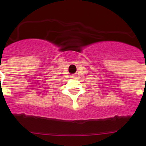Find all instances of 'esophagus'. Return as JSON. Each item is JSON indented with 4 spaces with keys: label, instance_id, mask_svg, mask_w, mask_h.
<instances>
[{
    "label": "esophagus",
    "instance_id": "obj_1",
    "mask_svg": "<svg viewBox=\"0 0 146 146\" xmlns=\"http://www.w3.org/2000/svg\"><path fill=\"white\" fill-rule=\"evenodd\" d=\"M71 77H72V78H74V77H75V76H72Z\"/></svg>",
    "mask_w": 146,
    "mask_h": 146
}]
</instances>
